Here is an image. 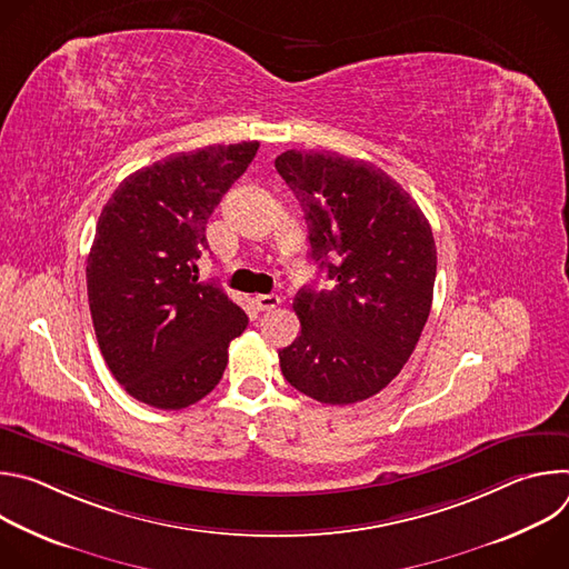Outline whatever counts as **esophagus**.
<instances>
[{"instance_id":"obj_1","label":"esophagus","mask_w":569,"mask_h":569,"mask_svg":"<svg viewBox=\"0 0 569 569\" xmlns=\"http://www.w3.org/2000/svg\"><path fill=\"white\" fill-rule=\"evenodd\" d=\"M254 303H257L259 310H272L281 303V297L279 295H257Z\"/></svg>"}]
</instances>
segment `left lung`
Instances as JSON below:
<instances>
[{
    "label": "left lung",
    "mask_w": 569,
    "mask_h": 569,
    "mask_svg": "<svg viewBox=\"0 0 569 569\" xmlns=\"http://www.w3.org/2000/svg\"><path fill=\"white\" fill-rule=\"evenodd\" d=\"M274 167L303 209L312 259L336 281L331 290L297 292L301 333L279 351L281 371L319 402L365 400L400 373L428 321L432 227L412 196L369 161L286 150Z\"/></svg>",
    "instance_id": "left-lung-1"
}]
</instances>
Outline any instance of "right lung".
<instances>
[{"label":"right lung","instance_id":"add662e5","mask_svg":"<svg viewBox=\"0 0 569 569\" xmlns=\"http://www.w3.org/2000/svg\"><path fill=\"white\" fill-rule=\"evenodd\" d=\"M259 141L178 152L128 176L103 207L88 257L99 349L123 389L182 410L222 378L227 349L248 329L216 281H198L207 220L246 173Z\"/></svg>","mask_w":569,"mask_h":569}]
</instances>
